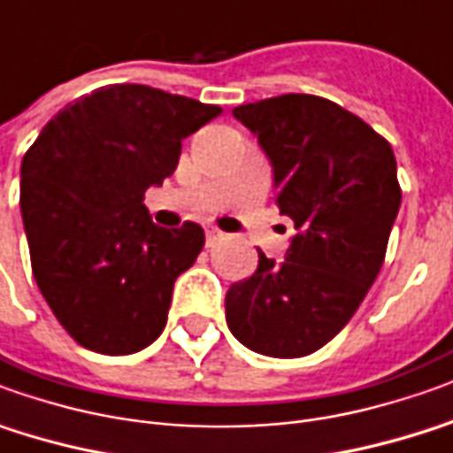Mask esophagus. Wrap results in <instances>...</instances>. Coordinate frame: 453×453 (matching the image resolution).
<instances>
[{
	"instance_id": "esophagus-1",
	"label": "esophagus",
	"mask_w": 453,
	"mask_h": 453,
	"mask_svg": "<svg viewBox=\"0 0 453 453\" xmlns=\"http://www.w3.org/2000/svg\"><path fill=\"white\" fill-rule=\"evenodd\" d=\"M224 236H226V234L219 232V229H207V246H214L217 242H221Z\"/></svg>"
}]
</instances>
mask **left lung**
Returning <instances> with one entry per match:
<instances>
[{"label": "left lung", "mask_w": 453, "mask_h": 453, "mask_svg": "<svg viewBox=\"0 0 453 453\" xmlns=\"http://www.w3.org/2000/svg\"><path fill=\"white\" fill-rule=\"evenodd\" d=\"M273 167L296 226L286 258L226 291V326L249 350L303 357L355 316L385 261L402 189L389 142L338 103L286 93L234 108Z\"/></svg>", "instance_id": "8db88e82"}]
</instances>
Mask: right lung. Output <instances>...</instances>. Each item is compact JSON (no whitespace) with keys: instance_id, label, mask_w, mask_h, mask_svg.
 Instances as JSON below:
<instances>
[{"instance_id":"add662e5","label":"right lung","mask_w":453,"mask_h":453,"mask_svg":"<svg viewBox=\"0 0 453 453\" xmlns=\"http://www.w3.org/2000/svg\"><path fill=\"white\" fill-rule=\"evenodd\" d=\"M219 105L115 83L58 111L21 160V219L31 271L78 345L130 355L160 338L174 280L204 232L150 219L145 189L180 162L182 140Z\"/></svg>"}]
</instances>
